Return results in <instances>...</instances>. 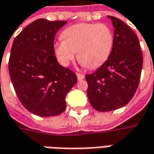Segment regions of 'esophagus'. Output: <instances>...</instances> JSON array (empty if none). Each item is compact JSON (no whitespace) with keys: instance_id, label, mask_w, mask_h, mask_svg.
Here are the masks:
<instances>
[{"instance_id":"esophagus-1","label":"esophagus","mask_w":154,"mask_h":154,"mask_svg":"<svg viewBox=\"0 0 154 154\" xmlns=\"http://www.w3.org/2000/svg\"><path fill=\"white\" fill-rule=\"evenodd\" d=\"M77 80H78V81H82V80L84 79L85 76H84L83 74H81V73H77Z\"/></svg>"}]
</instances>
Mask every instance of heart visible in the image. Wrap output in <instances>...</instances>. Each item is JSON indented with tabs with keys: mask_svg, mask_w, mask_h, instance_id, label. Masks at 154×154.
<instances>
[{
	"mask_svg": "<svg viewBox=\"0 0 154 154\" xmlns=\"http://www.w3.org/2000/svg\"><path fill=\"white\" fill-rule=\"evenodd\" d=\"M64 40L54 44L59 61L68 66L77 53V60L83 66L94 69L104 64L112 50L114 35L105 24H73L62 33Z\"/></svg>",
	"mask_w": 154,
	"mask_h": 154,
	"instance_id": "b5f03b06",
	"label": "heart"
}]
</instances>
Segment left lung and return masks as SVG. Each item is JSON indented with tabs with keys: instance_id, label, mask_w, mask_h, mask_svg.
I'll return each mask as SVG.
<instances>
[{
	"instance_id": "1",
	"label": "left lung",
	"mask_w": 154,
	"mask_h": 154,
	"mask_svg": "<svg viewBox=\"0 0 154 154\" xmlns=\"http://www.w3.org/2000/svg\"><path fill=\"white\" fill-rule=\"evenodd\" d=\"M107 18L114 28L112 50L101 66L85 77L88 100L100 112L113 111L130 102L138 87L143 64L135 32L119 19Z\"/></svg>"
}]
</instances>
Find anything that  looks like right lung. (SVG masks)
Wrapping results in <instances>:
<instances>
[{
	"label": "right lung",
	"mask_w": 154,
	"mask_h": 154,
	"mask_svg": "<svg viewBox=\"0 0 154 154\" xmlns=\"http://www.w3.org/2000/svg\"><path fill=\"white\" fill-rule=\"evenodd\" d=\"M66 23L36 19L13 42L8 63L11 81L22 105L40 117L62 113L67 93L77 81L76 74L54 56V36Z\"/></svg>",
	"instance_id": "add662e5"
}]
</instances>
